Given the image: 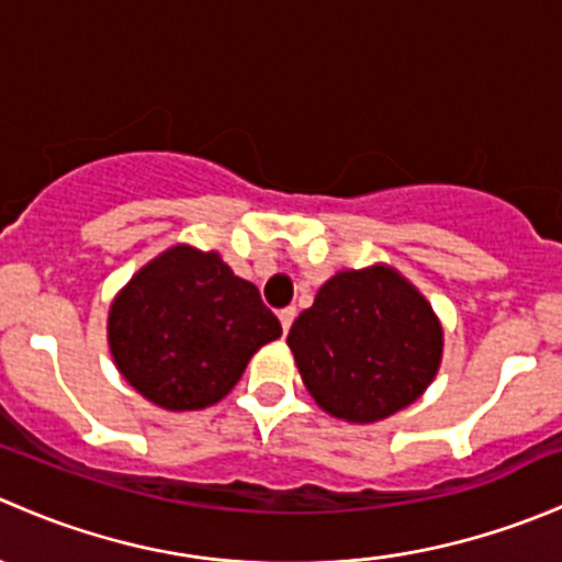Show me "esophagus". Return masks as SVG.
Instances as JSON below:
<instances>
[{
	"mask_svg": "<svg viewBox=\"0 0 562 562\" xmlns=\"http://www.w3.org/2000/svg\"><path fill=\"white\" fill-rule=\"evenodd\" d=\"M293 321H296V307H285V310H280V323H282V331H291V326H293Z\"/></svg>",
	"mask_w": 562,
	"mask_h": 562,
	"instance_id": "esophagus-1",
	"label": "esophagus"
}]
</instances>
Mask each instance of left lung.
<instances>
[{"mask_svg": "<svg viewBox=\"0 0 562 562\" xmlns=\"http://www.w3.org/2000/svg\"><path fill=\"white\" fill-rule=\"evenodd\" d=\"M288 345L317 405L353 424L402 411L435 381L443 328L391 266L339 271L293 321Z\"/></svg>", "mask_w": 562, "mask_h": 562, "instance_id": "1", "label": "left lung"}]
</instances>
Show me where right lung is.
<instances>
[{
	"label": "right lung",
	"mask_w": 562,
	"mask_h": 562,
	"mask_svg": "<svg viewBox=\"0 0 562 562\" xmlns=\"http://www.w3.org/2000/svg\"><path fill=\"white\" fill-rule=\"evenodd\" d=\"M280 334L252 282L217 252L187 245L149 260L108 313L119 372L166 411H201L223 400L255 350Z\"/></svg>",
	"instance_id": "1"
}]
</instances>
